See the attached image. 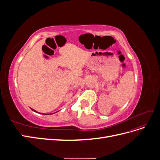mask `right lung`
Masks as SVG:
<instances>
[{"mask_svg":"<svg viewBox=\"0 0 160 160\" xmlns=\"http://www.w3.org/2000/svg\"><path fill=\"white\" fill-rule=\"evenodd\" d=\"M32 111H35V112H37V111H35V110H34V109H31ZM45 115H47V114H45Z\"/></svg>","mask_w":160,"mask_h":160,"instance_id":"1","label":"right lung"}]
</instances>
